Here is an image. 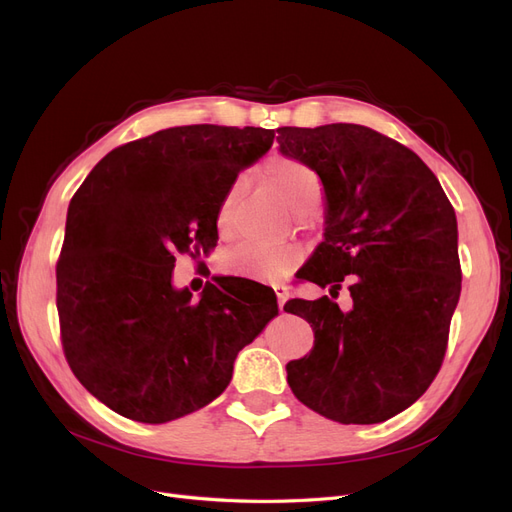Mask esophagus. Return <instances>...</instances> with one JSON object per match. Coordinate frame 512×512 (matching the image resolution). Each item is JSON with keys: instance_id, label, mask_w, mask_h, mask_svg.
Listing matches in <instances>:
<instances>
[{"instance_id": "obj_1", "label": "esophagus", "mask_w": 512, "mask_h": 512, "mask_svg": "<svg viewBox=\"0 0 512 512\" xmlns=\"http://www.w3.org/2000/svg\"><path fill=\"white\" fill-rule=\"evenodd\" d=\"M273 290H275V294H277V305H279V309H284V305H286V301H288V288L281 286V284H275Z\"/></svg>"}]
</instances>
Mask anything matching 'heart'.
Listing matches in <instances>:
<instances>
[{
	"label": "heart",
	"instance_id": "1",
	"mask_svg": "<svg viewBox=\"0 0 512 512\" xmlns=\"http://www.w3.org/2000/svg\"><path fill=\"white\" fill-rule=\"evenodd\" d=\"M260 178L267 184L275 195L284 201L294 211H305L320 201L322 182L317 173L298 161L294 156L273 154L260 169ZM239 186H233L224 197L218 209V233L220 237H228L233 231L231 216ZM303 252L298 245L279 243V245H264V243H239L228 250L222 258V264L233 273L250 275L256 279L277 281L284 279L298 262H301Z\"/></svg>",
	"mask_w": 512,
	"mask_h": 512
}]
</instances>
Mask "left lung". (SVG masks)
<instances>
[{
  "mask_svg": "<svg viewBox=\"0 0 512 512\" xmlns=\"http://www.w3.org/2000/svg\"><path fill=\"white\" fill-rule=\"evenodd\" d=\"M279 152L320 175L324 241L303 279L352 307L294 298L313 328L309 356L286 364L305 407L339 424H379L424 394L443 364L460 301L455 211L436 175L394 139L362 125L277 129Z\"/></svg>",
  "mask_w": 512,
  "mask_h": 512,
  "instance_id": "1",
  "label": "left lung"
}]
</instances>
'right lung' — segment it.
Segmentation results:
<instances>
[{
    "label": "right lung",
    "mask_w": 512,
    "mask_h": 512,
    "mask_svg": "<svg viewBox=\"0 0 512 512\" xmlns=\"http://www.w3.org/2000/svg\"><path fill=\"white\" fill-rule=\"evenodd\" d=\"M275 131L190 125L105 154L67 209L57 309L69 368L105 407L142 424L203 409L239 351L279 313L256 281L173 286L175 254L218 241V209Z\"/></svg>",
    "instance_id": "right-lung-1"
}]
</instances>
